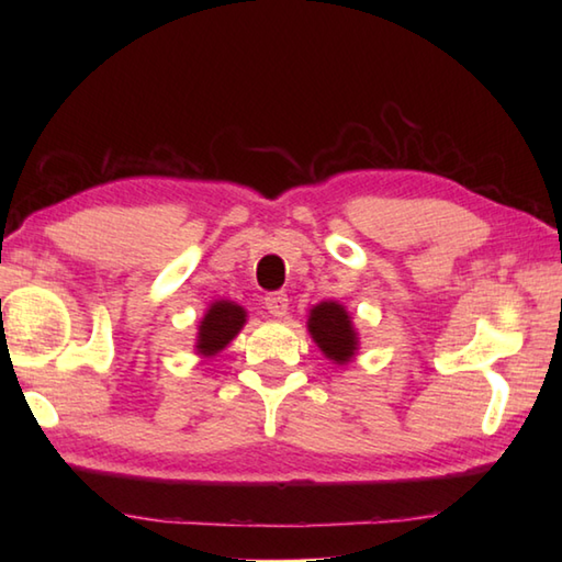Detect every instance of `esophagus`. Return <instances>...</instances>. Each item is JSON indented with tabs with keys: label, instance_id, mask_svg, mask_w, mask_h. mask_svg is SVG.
<instances>
[{
	"label": "esophagus",
	"instance_id": "34e87169",
	"mask_svg": "<svg viewBox=\"0 0 562 562\" xmlns=\"http://www.w3.org/2000/svg\"><path fill=\"white\" fill-rule=\"evenodd\" d=\"M266 308H268V312H270L272 316L282 318L284 314H288V308H290L288 294H284V292H272V294H268V296H266Z\"/></svg>",
	"mask_w": 562,
	"mask_h": 562
}]
</instances>
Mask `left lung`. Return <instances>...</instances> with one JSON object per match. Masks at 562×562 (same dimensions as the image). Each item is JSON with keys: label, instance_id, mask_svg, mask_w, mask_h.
<instances>
[{"label": "left lung", "instance_id": "left-lung-1", "mask_svg": "<svg viewBox=\"0 0 562 562\" xmlns=\"http://www.w3.org/2000/svg\"><path fill=\"white\" fill-rule=\"evenodd\" d=\"M308 336L318 345L333 364H350L360 350V333H357L352 316L340 302L328 300L308 308L306 321Z\"/></svg>", "mask_w": 562, "mask_h": 562}]
</instances>
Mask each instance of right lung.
Segmentation results:
<instances>
[{"mask_svg":"<svg viewBox=\"0 0 562 562\" xmlns=\"http://www.w3.org/2000/svg\"><path fill=\"white\" fill-rule=\"evenodd\" d=\"M246 321L248 312L241 304L232 300L212 302L198 324L195 355H200V360H212L214 355H220L241 333Z\"/></svg>","mask_w":562,"mask_h":562,"instance_id":"add662e5","label":"right lung"}]
</instances>
